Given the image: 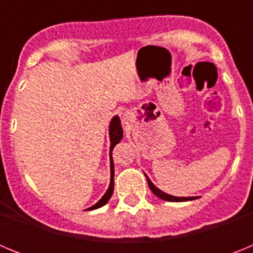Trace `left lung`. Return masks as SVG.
<instances>
[{"mask_svg": "<svg viewBox=\"0 0 253 253\" xmlns=\"http://www.w3.org/2000/svg\"><path fill=\"white\" fill-rule=\"evenodd\" d=\"M144 175H146V173H144ZM146 177H147V181H148L149 189L152 190V193H153L156 196H158L160 199H162V200H166V202H187V200H194V199H198V196H187V198L182 196V198H180V196L169 195V194L163 193L162 190L158 189L157 186H154V184L152 182L151 180H149L148 176L146 175Z\"/></svg>", "mask_w": 253, "mask_h": 253, "instance_id": "1", "label": "left lung"}]
</instances>
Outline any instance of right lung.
<instances>
[{
  "instance_id": "right-lung-1",
  "label": "right lung",
  "mask_w": 253,
  "mask_h": 253,
  "mask_svg": "<svg viewBox=\"0 0 253 253\" xmlns=\"http://www.w3.org/2000/svg\"><path fill=\"white\" fill-rule=\"evenodd\" d=\"M109 137H110V185H109V189L106 190V193L104 194L99 202L96 203L95 205H92L91 208H88L87 210H93V209H99V208L104 207L109 200H110L111 195H113L114 191V162H113V149L114 147L123 139V128H122V123H120V118L118 115H115L111 119L110 125H109Z\"/></svg>"
}]
</instances>
